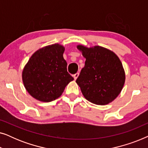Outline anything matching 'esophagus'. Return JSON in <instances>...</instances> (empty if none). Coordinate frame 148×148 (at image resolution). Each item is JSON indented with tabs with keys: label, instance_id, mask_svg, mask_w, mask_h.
Segmentation results:
<instances>
[{
	"label": "esophagus",
	"instance_id": "1",
	"mask_svg": "<svg viewBox=\"0 0 148 148\" xmlns=\"http://www.w3.org/2000/svg\"><path fill=\"white\" fill-rule=\"evenodd\" d=\"M79 73H77L73 75V77L75 79V80H76L77 79V77H79Z\"/></svg>",
	"mask_w": 148,
	"mask_h": 148
}]
</instances>
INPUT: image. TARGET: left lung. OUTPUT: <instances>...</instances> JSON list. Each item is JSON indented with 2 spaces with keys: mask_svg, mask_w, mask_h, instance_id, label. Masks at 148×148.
<instances>
[{
  "mask_svg": "<svg viewBox=\"0 0 148 148\" xmlns=\"http://www.w3.org/2000/svg\"><path fill=\"white\" fill-rule=\"evenodd\" d=\"M86 58L85 66L76 83L89 102L106 105L120 93L125 82V73L120 59L114 52L100 46H77Z\"/></svg>",
  "mask_w": 148,
  "mask_h": 148,
  "instance_id": "1",
  "label": "left lung"
}]
</instances>
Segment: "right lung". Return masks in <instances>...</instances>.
<instances>
[{"instance_id":"right-lung-1","label":"right lung","mask_w":148,"mask_h":148,"mask_svg":"<svg viewBox=\"0 0 148 148\" xmlns=\"http://www.w3.org/2000/svg\"><path fill=\"white\" fill-rule=\"evenodd\" d=\"M64 51L63 46L54 44L40 48L30 57L22 72V79L34 98L44 102L55 100L74 79L67 72Z\"/></svg>"}]
</instances>
